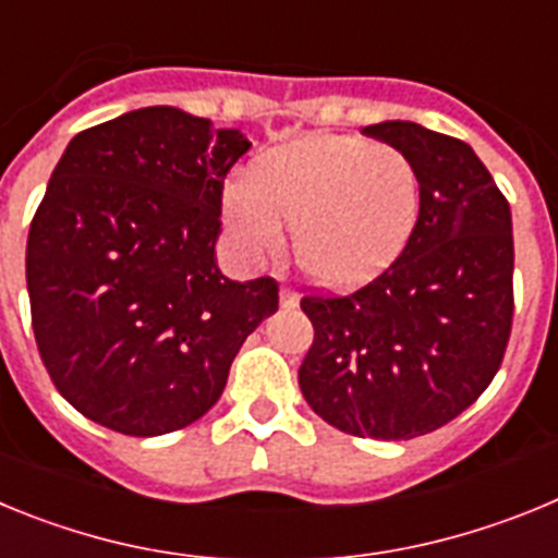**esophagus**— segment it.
Instances as JSON below:
<instances>
[{
  "mask_svg": "<svg viewBox=\"0 0 558 558\" xmlns=\"http://www.w3.org/2000/svg\"><path fill=\"white\" fill-rule=\"evenodd\" d=\"M279 302H282L284 310H295V307H299V293H295V290H290V288H282V290H279Z\"/></svg>",
  "mask_w": 558,
  "mask_h": 558,
  "instance_id": "obj_1",
  "label": "esophagus"
}]
</instances>
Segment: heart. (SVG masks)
<instances>
[{"label":"heart","mask_w":558,"mask_h":558,"mask_svg":"<svg viewBox=\"0 0 558 558\" xmlns=\"http://www.w3.org/2000/svg\"><path fill=\"white\" fill-rule=\"evenodd\" d=\"M425 190L405 153L347 133H310L265 153L251 184L223 192V226L248 256L282 248L310 282L352 290L386 274L422 220Z\"/></svg>","instance_id":"1"}]
</instances>
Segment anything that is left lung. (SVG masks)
I'll use <instances>...</instances> for the list:
<instances>
[{
	"label": "left lung",
	"instance_id": "left-lung-1",
	"mask_svg": "<svg viewBox=\"0 0 558 558\" xmlns=\"http://www.w3.org/2000/svg\"><path fill=\"white\" fill-rule=\"evenodd\" d=\"M416 165L425 206L397 263L349 295H307V405L352 436L408 441L489 388L514 313L511 209L466 142L416 122L366 128Z\"/></svg>",
	"mask_w": 558,
	"mask_h": 558
}]
</instances>
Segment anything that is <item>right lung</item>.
Returning <instances> with one entry per match:
<instances>
[{
  "instance_id": "add662e5",
  "label": "right lung",
  "mask_w": 558,
  "mask_h": 558,
  "mask_svg": "<svg viewBox=\"0 0 558 558\" xmlns=\"http://www.w3.org/2000/svg\"><path fill=\"white\" fill-rule=\"evenodd\" d=\"M251 147L172 106L81 131L27 236V293L49 377L86 418L125 436L198 422L231 360L279 307L268 276L215 263L223 179Z\"/></svg>"
}]
</instances>
